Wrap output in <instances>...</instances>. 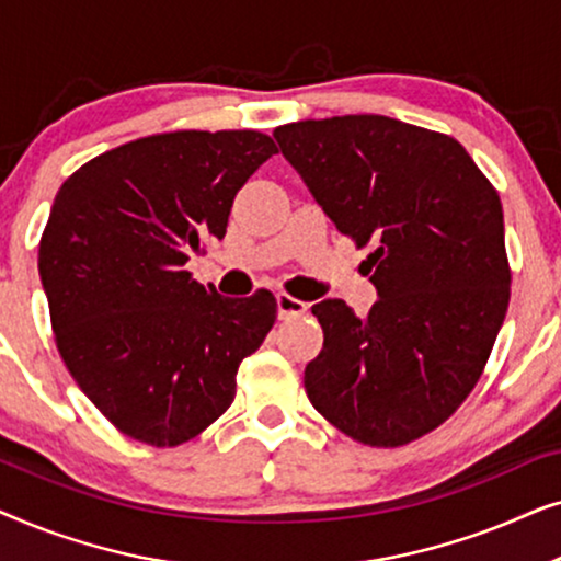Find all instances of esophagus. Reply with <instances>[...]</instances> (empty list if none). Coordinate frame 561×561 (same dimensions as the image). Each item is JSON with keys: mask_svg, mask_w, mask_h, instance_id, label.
<instances>
[{"mask_svg": "<svg viewBox=\"0 0 561 561\" xmlns=\"http://www.w3.org/2000/svg\"><path fill=\"white\" fill-rule=\"evenodd\" d=\"M309 309V304H304L301 298H294L288 294H278V317L280 319H294V317H301Z\"/></svg>", "mask_w": 561, "mask_h": 561, "instance_id": "obj_1", "label": "esophagus"}]
</instances>
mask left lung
Here are the masks:
<instances>
[{
	"label": "left lung",
	"instance_id": "obj_1",
	"mask_svg": "<svg viewBox=\"0 0 561 561\" xmlns=\"http://www.w3.org/2000/svg\"><path fill=\"white\" fill-rule=\"evenodd\" d=\"M327 217L367 255L378 301L311 306L324 347L304 388L367 447L442 426L478 386L511 301L501 196L455 137L380 114L275 127Z\"/></svg>",
	"mask_w": 561,
	"mask_h": 561
}]
</instances>
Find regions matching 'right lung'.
Masks as SVG:
<instances>
[{
  "mask_svg": "<svg viewBox=\"0 0 561 561\" xmlns=\"http://www.w3.org/2000/svg\"><path fill=\"white\" fill-rule=\"evenodd\" d=\"M275 152L257 129H179L106 150L58 188L37 250L56 347L129 439L202 434L273 329L271 290L225 298L183 265L225 237L237 191Z\"/></svg>",
  "mask_w": 561,
  "mask_h": 561,
  "instance_id": "right-lung-1",
  "label": "right lung"
}]
</instances>
